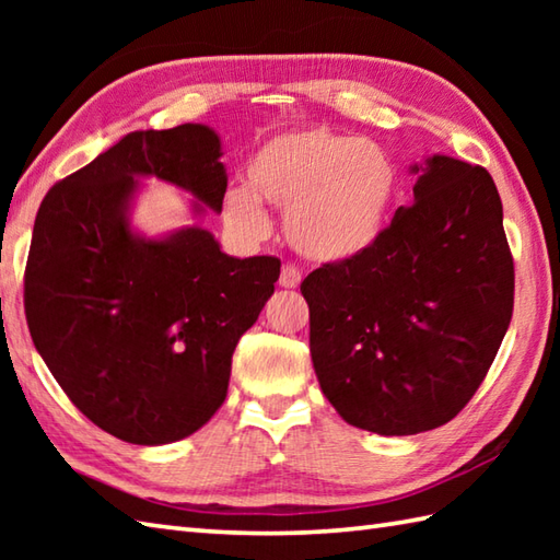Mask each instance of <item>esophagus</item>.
I'll use <instances>...</instances> for the list:
<instances>
[{
    "mask_svg": "<svg viewBox=\"0 0 560 560\" xmlns=\"http://www.w3.org/2000/svg\"><path fill=\"white\" fill-rule=\"evenodd\" d=\"M301 279H303L301 269H299V267H293V265H287V267L281 269L279 283H281L283 289H299V287H301Z\"/></svg>",
    "mask_w": 560,
    "mask_h": 560,
    "instance_id": "obj_1",
    "label": "esophagus"
}]
</instances>
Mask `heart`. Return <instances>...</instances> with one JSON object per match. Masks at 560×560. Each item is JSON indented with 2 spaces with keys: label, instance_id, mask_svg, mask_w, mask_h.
Returning <instances> with one entry per match:
<instances>
[{
  "label": "heart",
  "instance_id": "obj_1",
  "mask_svg": "<svg viewBox=\"0 0 560 560\" xmlns=\"http://www.w3.org/2000/svg\"><path fill=\"white\" fill-rule=\"evenodd\" d=\"M249 187L233 185L223 217L245 237H261V201L287 211V237L301 255L343 261L371 249L387 229L399 171L375 139L307 125L269 137L249 161Z\"/></svg>",
  "mask_w": 560,
  "mask_h": 560
}]
</instances>
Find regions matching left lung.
<instances>
[{"mask_svg":"<svg viewBox=\"0 0 560 560\" xmlns=\"http://www.w3.org/2000/svg\"><path fill=\"white\" fill-rule=\"evenodd\" d=\"M413 205L363 255L301 283L311 355L331 407L380 435L443 425L483 383L513 317L515 265L489 171L413 165Z\"/></svg>","mask_w":560,"mask_h":560,"instance_id":"obj_1","label":"left lung"}]
</instances>
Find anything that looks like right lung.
Masks as SVG:
<instances>
[{
  "instance_id": "1",
  "label": "right lung",
  "mask_w": 560,
  "mask_h": 560,
  "mask_svg": "<svg viewBox=\"0 0 560 560\" xmlns=\"http://www.w3.org/2000/svg\"><path fill=\"white\" fill-rule=\"evenodd\" d=\"M219 159L205 125L132 132L52 185L35 217L23 277L35 349L71 404L127 443H175L217 413L237 339L279 279L277 257H229L205 229L129 231L137 175L221 211Z\"/></svg>"
}]
</instances>
